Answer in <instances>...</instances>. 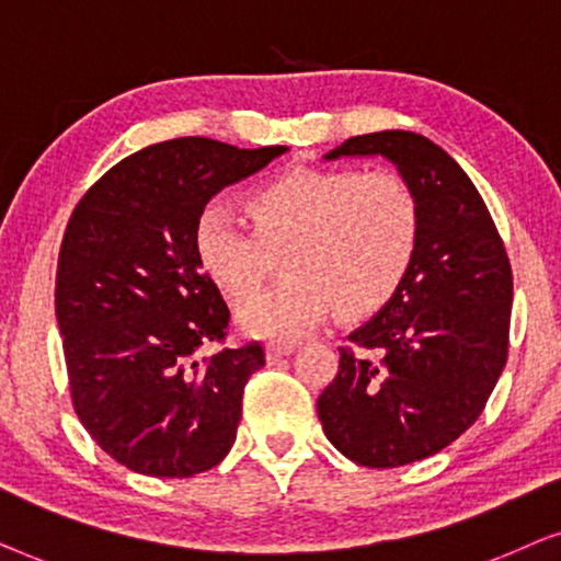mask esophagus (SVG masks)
<instances>
[{
    "label": "esophagus",
    "mask_w": 561,
    "mask_h": 561,
    "mask_svg": "<svg viewBox=\"0 0 561 561\" xmlns=\"http://www.w3.org/2000/svg\"><path fill=\"white\" fill-rule=\"evenodd\" d=\"M295 351V343L293 341H274V343H268L266 346V362L268 364H274V362H279V358H285V356H289Z\"/></svg>",
    "instance_id": "34e87169"
}]
</instances>
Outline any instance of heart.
Segmentation results:
<instances>
[{"instance_id": "obj_1", "label": "heart", "mask_w": 561, "mask_h": 561, "mask_svg": "<svg viewBox=\"0 0 561 561\" xmlns=\"http://www.w3.org/2000/svg\"><path fill=\"white\" fill-rule=\"evenodd\" d=\"M245 213L251 230L207 207L194 226V253L236 300L256 293L272 256L285 253L287 279L238 312L243 331L264 339L308 333L333 310L341 318L382 310L421 243V205L392 171L297 169L251 192Z\"/></svg>"}]
</instances>
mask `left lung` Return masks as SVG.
<instances>
[{
    "label": "left lung",
    "instance_id": "left-lung-1",
    "mask_svg": "<svg viewBox=\"0 0 561 561\" xmlns=\"http://www.w3.org/2000/svg\"><path fill=\"white\" fill-rule=\"evenodd\" d=\"M339 156H385L421 205V243L400 293L348 335L318 398L343 457L394 469L446 449L488 405L507 358L513 272L495 220L457 161L408 130L354 136Z\"/></svg>",
    "mask_w": 561,
    "mask_h": 561
}]
</instances>
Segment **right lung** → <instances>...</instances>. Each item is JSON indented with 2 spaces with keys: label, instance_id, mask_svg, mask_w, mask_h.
<instances>
[{
  "label": "right lung",
  "instance_id": "obj_1",
  "mask_svg": "<svg viewBox=\"0 0 561 561\" xmlns=\"http://www.w3.org/2000/svg\"><path fill=\"white\" fill-rule=\"evenodd\" d=\"M285 146L174 138L130 153L73 207L58 251L56 318L71 405L102 451L148 477H192L230 451L259 341L228 348L230 310L194 253L222 186ZM219 351L210 357L204 348Z\"/></svg>",
  "mask_w": 561,
  "mask_h": 561
}]
</instances>
